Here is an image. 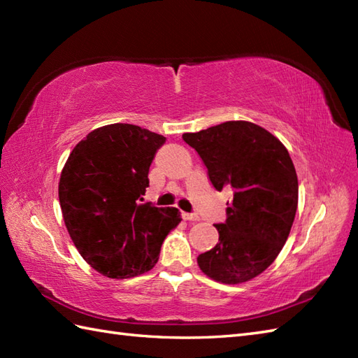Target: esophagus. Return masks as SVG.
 <instances>
[{
  "mask_svg": "<svg viewBox=\"0 0 358 358\" xmlns=\"http://www.w3.org/2000/svg\"><path fill=\"white\" fill-rule=\"evenodd\" d=\"M181 217H183L185 220H189V222H196V220H200V217L196 214H189V212H183L181 214Z\"/></svg>",
  "mask_w": 358,
  "mask_h": 358,
  "instance_id": "1",
  "label": "esophagus"
}]
</instances>
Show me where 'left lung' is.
<instances>
[{"label": "left lung", "instance_id": "obj_1", "mask_svg": "<svg viewBox=\"0 0 358 358\" xmlns=\"http://www.w3.org/2000/svg\"><path fill=\"white\" fill-rule=\"evenodd\" d=\"M183 140L203 159L212 186L234 192L226 222L215 224L218 243L196 258L200 269L226 285L252 280L275 260L295 218L299 180L289 152L249 121H226Z\"/></svg>", "mask_w": 358, "mask_h": 358}]
</instances>
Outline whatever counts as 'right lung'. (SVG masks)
<instances>
[{"label": "right lung", "mask_w": 358, "mask_h": 358, "mask_svg": "<svg viewBox=\"0 0 358 358\" xmlns=\"http://www.w3.org/2000/svg\"><path fill=\"white\" fill-rule=\"evenodd\" d=\"M163 135L135 124L98 127L71 152L58 196L67 231L81 257L109 278H131L158 262L177 208L143 201L149 167Z\"/></svg>", "instance_id": "1"}]
</instances>
